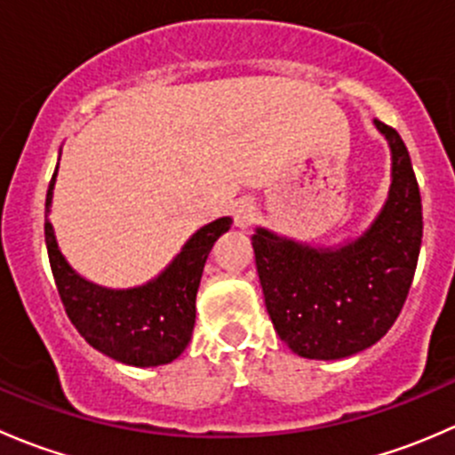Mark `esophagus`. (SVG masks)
Returning a JSON list of instances; mask_svg holds the SVG:
<instances>
[{
	"label": "esophagus",
	"instance_id": "obj_1",
	"mask_svg": "<svg viewBox=\"0 0 455 455\" xmlns=\"http://www.w3.org/2000/svg\"><path fill=\"white\" fill-rule=\"evenodd\" d=\"M253 220H255L253 200H249V198L237 200L235 202V224H237V227H240V228L251 227V224H253Z\"/></svg>",
	"mask_w": 455,
	"mask_h": 455
}]
</instances>
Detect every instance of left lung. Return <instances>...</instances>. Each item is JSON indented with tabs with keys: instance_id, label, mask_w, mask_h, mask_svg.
<instances>
[{
	"instance_id": "obj_1",
	"label": "left lung",
	"mask_w": 455,
	"mask_h": 455,
	"mask_svg": "<svg viewBox=\"0 0 455 455\" xmlns=\"http://www.w3.org/2000/svg\"><path fill=\"white\" fill-rule=\"evenodd\" d=\"M374 125L392 154L387 198L361 235L313 246L255 228L253 251L266 310L279 339L304 359L334 361L385 337L401 313L419 264L423 204L407 147Z\"/></svg>"
}]
</instances>
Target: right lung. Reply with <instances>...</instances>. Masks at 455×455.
<instances>
[{
	"label": "right lung",
	"instance_id": "1",
	"mask_svg": "<svg viewBox=\"0 0 455 455\" xmlns=\"http://www.w3.org/2000/svg\"><path fill=\"white\" fill-rule=\"evenodd\" d=\"M57 169L45 196V213L52 206ZM231 218L204 224L187 240L172 264L142 286L105 288L76 273L45 218V246L57 291L81 337L118 363L156 368L176 361L189 346L196 323V295L202 270L215 240L231 228Z\"/></svg>",
	"mask_w": 455,
	"mask_h": 455
}]
</instances>
